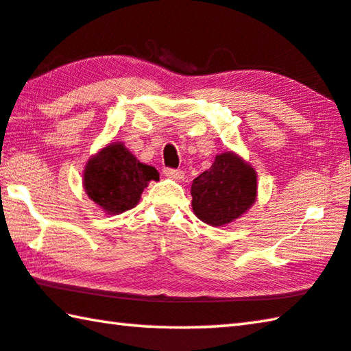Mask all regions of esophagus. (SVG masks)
Returning <instances> with one entry per match:
<instances>
[{"instance_id":"1","label":"esophagus","mask_w":351,"mask_h":351,"mask_svg":"<svg viewBox=\"0 0 351 351\" xmlns=\"http://www.w3.org/2000/svg\"><path fill=\"white\" fill-rule=\"evenodd\" d=\"M164 175L167 178H171V180H182L184 171L178 169H164Z\"/></svg>"}]
</instances>
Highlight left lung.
<instances>
[{
  "label": "left lung",
  "mask_w": 351,
  "mask_h": 351,
  "mask_svg": "<svg viewBox=\"0 0 351 351\" xmlns=\"http://www.w3.org/2000/svg\"><path fill=\"white\" fill-rule=\"evenodd\" d=\"M192 209L201 221L226 226L255 203L257 175L232 152L217 154L212 167L192 182Z\"/></svg>",
  "instance_id": "left-lung-1"
}]
</instances>
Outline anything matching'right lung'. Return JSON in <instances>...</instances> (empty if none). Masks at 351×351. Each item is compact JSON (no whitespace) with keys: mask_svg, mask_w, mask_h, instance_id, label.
Returning <instances> with one entry per match:
<instances>
[{"mask_svg":"<svg viewBox=\"0 0 351 351\" xmlns=\"http://www.w3.org/2000/svg\"><path fill=\"white\" fill-rule=\"evenodd\" d=\"M152 180H159L158 170L139 162L122 142L102 148L83 171L86 195L108 215L133 209Z\"/></svg>","mask_w":351,"mask_h":351,"instance_id":"right-lung-1","label":"right lung"}]
</instances>
